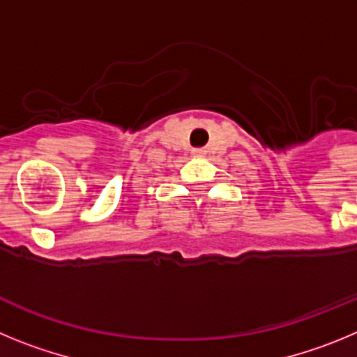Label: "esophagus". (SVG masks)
<instances>
[{"mask_svg":"<svg viewBox=\"0 0 357 357\" xmlns=\"http://www.w3.org/2000/svg\"><path fill=\"white\" fill-rule=\"evenodd\" d=\"M193 155L195 157H204V155H206V150H204V148H195Z\"/></svg>","mask_w":357,"mask_h":357,"instance_id":"1","label":"esophagus"}]
</instances>
